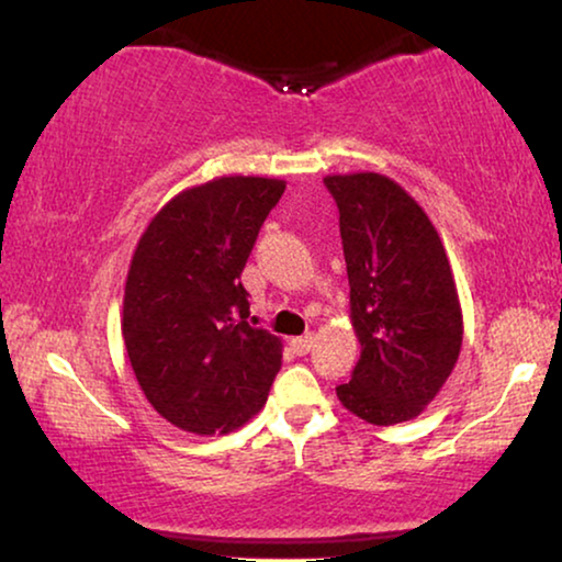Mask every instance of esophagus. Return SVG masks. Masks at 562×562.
I'll return each instance as SVG.
<instances>
[{
    "label": "esophagus",
    "instance_id": "34e87169",
    "mask_svg": "<svg viewBox=\"0 0 562 562\" xmlns=\"http://www.w3.org/2000/svg\"><path fill=\"white\" fill-rule=\"evenodd\" d=\"M312 348H314V335H302L291 340V350H294L296 356H306Z\"/></svg>",
    "mask_w": 562,
    "mask_h": 562
}]
</instances>
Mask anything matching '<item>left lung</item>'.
Returning <instances> with one entry per match:
<instances>
[{
    "label": "left lung",
    "instance_id": "1",
    "mask_svg": "<svg viewBox=\"0 0 562 562\" xmlns=\"http://www.w3.org/2000/svg\"><path fill=\"white\" fill-rule=\"evenodd\" d=\"M340 210L350 322L360 342L345 409L389 427L427 409L463 345V310L432 220L404 187L373 171L325 176Z\"/></svg>",
    "mask_w": 562,
    "mask_h": 562
}]
</instances>
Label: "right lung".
<instances>
[{
  "instance_id": "1",
  "label": "right lung",
  "mask_w": 562,
  "mask_h": 562,
  "mask_svg": "<svg viewBox=\"0 0 562 562\" xmlns=\"http://www.w3.org/2000/svg\"><path fill=\"white\" fill-rule=\"evenodd\" d=\"M283 189L268 176H220L166 202L137 240L122 337L145 398L183 432H235L279 373L283 342L245 322L240 273Z\"/></svg>"
}]
</instances>
